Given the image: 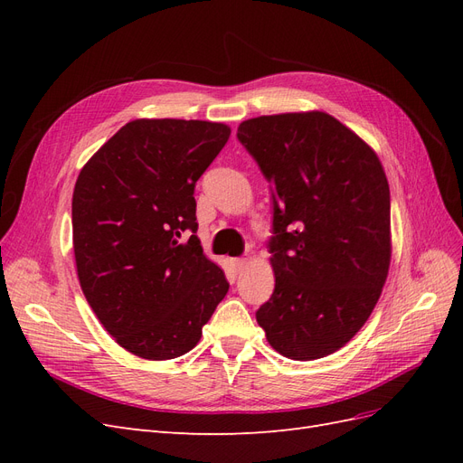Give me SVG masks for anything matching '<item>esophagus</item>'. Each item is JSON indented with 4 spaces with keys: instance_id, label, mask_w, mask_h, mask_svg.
Returning a JSON list of instances; mask_svg holds the SVG:
<instances>
[{
    "instance_id": "34e87169",
    "label": "esophagus",
    "mask_w": 463,
    "mask_h": 463,
    "mask_svg": "<svg viewBox=\"0 0 463 463\" xmlns=\"http://www.w3.org/2000/svg\"><path fill=\"white\" fill-rule=\"evenodd\" d=\"M230 266L235 270V272H241L245 266H247V259H230Z\"/></svg>"
}]
</instances>
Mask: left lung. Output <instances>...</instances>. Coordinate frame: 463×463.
Segmentation results:
<instances>
[{
    "instance_id": "left-lung-1",
    "label": "left lung",
    "mask_w": 463,
    "mask_h": 463,
    "mask_svg": "<svg viewBox=\"0 0 463 463\" xmlns=\"http://www.w3.org/2000/svg\"><path fill=\"white\" fill-rule=\"evenodd\" d=\"M237 138L269 179L274 293L257 311L279 355L338 352L365 325L392 259L390 189L376 152L326 111L240 123Z\"/></svg>"
}]
</instances>
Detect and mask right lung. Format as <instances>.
Listing matches in <instances>:
<instances>
[{
    "label": "right lung",
    "mask_w": 463,
    "mask_h": 463,
    "mask_svg": "<svg viewBox=\"0 0 463 463\" xmlns=\"http://www.w3.org/2000/svg\"><path fill=\"white\" fill-rule=\"evenodd\" d=\"M232 135L201 119H133L82 165L73 191L80 289L102 326L148 361L185 355L230 284L203 253L194 184ZM191 231L187 242L180 233Z\"/></svg>",
    "instance_id": "add662e5"
}]
</instances>
